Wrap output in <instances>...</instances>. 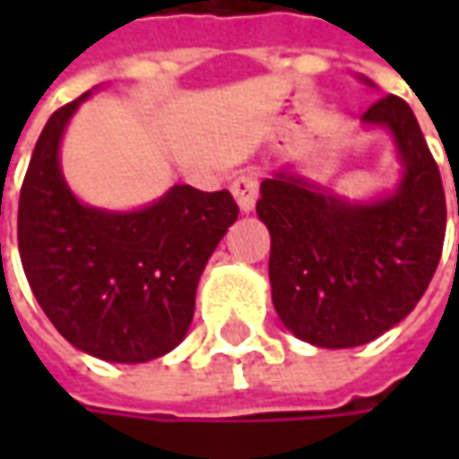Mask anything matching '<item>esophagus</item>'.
<instances>
[{
	"label": "esophagus",
	"mask_w": 459,
	"mask_h": 459,
	"mask_svg": "<svg viewBox=\"0 0 459 459\" xmlns=\"http://www.w3.org/2000/svg\"><path fill=\"white\" fill-rule=\"evenodd\" d=\"M230 191H232V196H235V202H238L239 212H253V206L257 202V173L255 170H239L238 176H235V181L230 186Z\"/></svg>",
	"instance_id": "1"
}]
</instances>
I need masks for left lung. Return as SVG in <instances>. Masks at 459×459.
Returning a JSON list of instances; mask_svg holds the SVG:
<instances>
[{
    "label": "left lung",
    "mask_w": 459,
    "mask_h": 459,
    "mask_svg": "<svg viewBox=\"0 0 459 459\" xmlns=\"http://www.w3.org/2000/svg\"><path fill=\"white\" fill-rule=\"evenodd\" d=\"M362 122L394 134L403 166L394 194L347 202L278 170L260 184L255 206L271 232L268 275L281 322L329 350L370 342L411 314L437 271L447 227L442 176L411 107L388 94Z\"/></svg>",
    "instance_id": "left-lung-1"
}]
</instances>
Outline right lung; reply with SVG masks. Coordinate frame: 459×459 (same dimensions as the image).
I'll return each mask as SVG.
<instances>
[{"label":"right lung","instance_id":"1","mask_svg":"<svg viewBox=\"0 0 459 459\" xmlns=\"http://www.w3.org/2000/svg\"><path fill=\"white\" fill-rule=\"evenodd\" d=\"M48 119L27 166L17 242L45 316L81 352L148 362L181 342L206 260L235 224L230 191L173 186L134 212L81 204L61 173V137L89 97Z\"/></svg>","mask_w":459,"mask_h":459}]
</instances>
